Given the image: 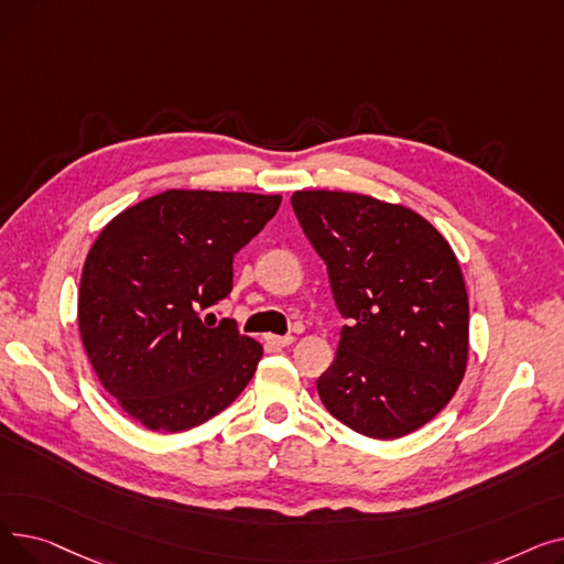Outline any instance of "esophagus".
<instances>
[{"mask_svg": "<svg viewBox=\"0 0 564 564\" xmlns=\"http://www.w3.org/2000/svg\"><path fill=\"white\" fill-rule=\"evenodd\" d=\"M264 343L274 347H290L294 343V336H264Z\"/></svg>", "mask_w": 564, "mask_h": 564, "instance_id": "34e87169", "label": "esophagus"}]
</instances>
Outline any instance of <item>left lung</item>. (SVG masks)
Returning <instances> with one entry per match:
<instances>
[{
  "label": "left lung",
  "instance_id": "1",
  "mask_svg": "<svg viewBox=\"0 0 564 564\" xmlns=\"http://www.w3.org/2000/svg\"><path fill=\"white\" fill-rule=\"evenodd\" d=\"M292 210L347 319L317 379L322 404L372 438L423 427L468 359V297L451 245L409 207L364 194L294 192Z\"/></svg>",
  "mask_w": 564,
  "mask_h": 564
}]
</instances>
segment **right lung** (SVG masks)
I'll use <instances>...</instances> for the list:
<instances>
[{
  "label": "right lung",
  "instance_id": "1",
  "mask_svg": "<svg viewBox=\"0 0 564 564\" xmlns=\"http://www.w3.org/2000/svg\"><path fill=\"white\" fill-rule=\"evenodd\" d=\"M279 205V194L169 189L113 217L88 251L82 343L107 393L148 430H192L251 381L262 345L198 311L228 297L232 256Z\"/></svg>",
  "mask_w": 564,
  "mask_h": 564
}]
</instances>
